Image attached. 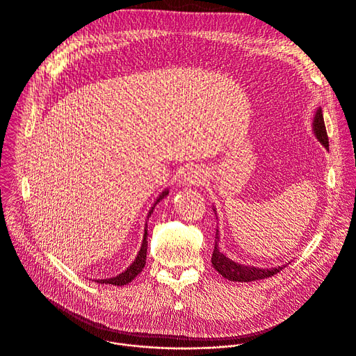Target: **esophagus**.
I'll list each match as a JSON object with an SVG mask.
<instances>
[{
    "label": "esophagus",
    "mask_w": 356,
    "mask_h": 356,
    "mask_svg": "<svg viewBox=\"0 0 356 356\" xmlns=\"http://www.w3.org/2000/svg\"><path fill=\"white\" fill-rule=\"evenodd\" d=\"M205 180H207V176H205V172L201 168L187 166L186 169H183V173H181L183 184L200 186V184H204Z\"/></svg>",
    "instance_id": "34e87169"
}]
</instances>
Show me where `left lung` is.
Instances as JSON below:
<instances>
[{
    "mask_svg": "<svg viewBox=\"0 0 356 356\" xmlns=\"http://www.w3.org/2000/svg\"><path fill=\"white\" fill-rule=\"evenodd\" d=\"M313 131H314L316 138L328 149V136H327L325 126H324L321 107H318L316 114H314ZM215 239H216V242H215L211 263H212L213 268L223 278H227L229 281L250 282V281H256V280H264V278H268V277H273V275L278 274L285 267V266H282V267H278V268H256V267H249V266H242L239 263H234L219 252V248H218V242H219L218 229H216V238Z\"/></svg>",
    "mask_w": 356,
    "mask_h": 356,
    "instance_id": "left-lung-1",
    "label": "left lung"
}]
</instances>
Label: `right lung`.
<instances>
[{
  "label": "right lung",
  "mask_w": 356,
  "mask_h": 356,
  "mask_svg": "<svg viewBox=\"0 0 356 356\" xmlns=\"http://www.w3.org/2000/svg\"><path fill=\"white\" fill-rule=\"evenodd\" d=\"M168 194H169V190H165V191L158 197V200L155 201L154 207L151 208V211H149V213H148V218L151 216V213H152L155 205H156L162 198H165ZM147 249H148V226L145 227L144 241H143L141 249H140L138 256H137V259L134 260V263H133L124 273L118 274L117 277L107 278V280H97L96 282H99V284H108V285H117V286H122V285H126V284L131 282V281L144 270V267H145V261H147Z\"/></svg>",
  "instance_id": "obj_1"
}]
</instances>
